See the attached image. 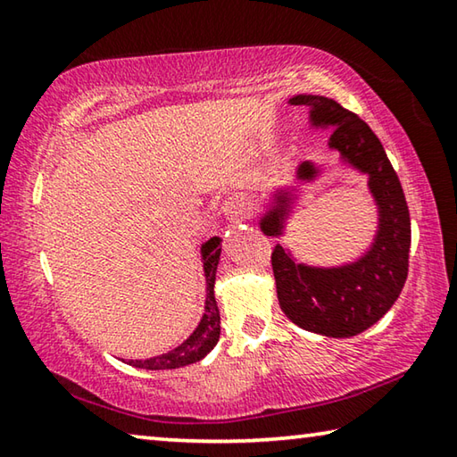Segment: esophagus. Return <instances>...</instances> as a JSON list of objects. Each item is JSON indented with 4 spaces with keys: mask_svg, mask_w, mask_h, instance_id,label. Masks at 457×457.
<instances>
[{
    "mask_svg": "<svg viewBox=\"0 0 457 457\" xmlns=\"http://www.w3.org/2000/svg\"><path fill=\"white\" fill-rule=\"evenodd\" d=\"M223 213H226L228 220L242 221L247 218V204L242 197H229L226 204H223Z\"/></svg>",
    "mask_w": 457,
    "mask_h": 457,
    "instance_id": "esophagus-1",
    "label": "esophagus"
}]
</instances>
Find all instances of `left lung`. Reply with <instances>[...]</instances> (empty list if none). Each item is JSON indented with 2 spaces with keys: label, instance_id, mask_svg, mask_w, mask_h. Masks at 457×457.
Returning <instances> with one entry per match:
<instances>
[{
  "label": "left lung",
  "instance_id": "8db88e82",
  "mask_svg": "<svg viewBox=\"0 0 457 457\" xmlns=\"http://www.w3.org/2000/svg\"><path fill=\"white\" fill-rule=\"evenodd\" d=\"M290 104L311 108L312 127H330V149L369 175V189L378 207V229L375 242L357 262L337 268L298 264L286 247L276 244L272 270L278 300L300 328L332 338L354 337L383 319L407 280L411 220L405 193L381 141L357 114L327 96L298 95L290 98ZM316 175L319 169L311 161L296 171L300 181H312ZM290 204V191L274 193V207L260 220L266 236H282Z\"/></svg>",
  "mask_w": 457,
  "mask_h": 457
}]
</instances>
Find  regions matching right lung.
<instances>
[{
    "instance_id": "obj_1",
    "label": "right lung",
    "mask_w": 457,
    "mask_h": 457,
    "mask_svg": "<svg viewBox=\"0 0 457 457\" xmlns=\"http://www.w3.org/2000/svg\"><path fill=\"white\" fill-rule=\"evenodd\" d=\"M221 253V239L212 237L201 245V258H204V272H205V284H207V296H205V312L201 316L197 328L191 332L187 340H183L179 346L173 351L159 354V357H151L145 361H127L129 365L138 369L149 370H165V369H179L187 367L191 362H197L210 353L220 340V308L215 303V272H218Z\"/></svg>"
}]
</instances>
